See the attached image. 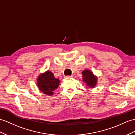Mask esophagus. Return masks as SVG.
Wrapping results in <instances>:
<instances>
[{"mask_svg": "<svg viewBox=\"0 0 135 135\" xmlns=\"http://www.w3.org/2000/svg\"><path fill=\"white\" fill-rule=\"evenodd\" d=\"M72 77L71 76H70V75H67V76H66V78H71Z\"/></svg>", "mask_w": 135, "mask_h": 135, "instance_id": "obj_1", "label": "esophagus"}]
</instances>
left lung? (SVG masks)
<instances>
[{
	"mask_svg": "<svg viewBox=\"0 0 135 135\" xmlns=\"http://www.w3.org/2000/svg\"><path fill=\"white\" fill-rule=\"evenodd\" d=\"M83 74V81L86 85V86L89 88H94L96 86L98 77L95 75L90 70L85 69L82 71Z\"/></svg>",
	"mask_w": 135,
	"mask_h": 135,
	"instance_id": "obj_1",
	"label": "left lung"
}]
</instances>
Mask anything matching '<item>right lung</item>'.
Listing matches in <instances>:
<instances>
[{
  "label": "right lung",
  "instance_id": "add662e5",
  "mask_svg": "<svg viewBox=\"0 0 135 135\" xmlns=\"http://www.w3.org/2000/svg\"><path fill=\"white\" fill-rule=\"evenodd\" d=\"M60 81L54 77V74L49 70L39 74L37 81V84L39 90L43 93L52 96L54 90L58 88Z\"/></svg>",
  "mask_w": 135,
  "mask_h": 135
}]
</instances>
